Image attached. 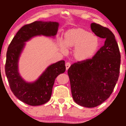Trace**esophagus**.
<instances>
[{
    "instance_id": "obj_1",
    "label": "esophagus",
    "mask_w": 126,
    "mask_h": 126,
    "mask_svg": "<svg viewBox=\"0 0 126 126\" xmlns=\"http://www.w3.org/2000/svg\"><path fill=\"white\" fill-rule=\"evenodd\" d=\"M70 65H71V64H70V63H66V64H65V66H66V70H68L69 68V67L70 66Z\"/></svg>"
}]
</instances>
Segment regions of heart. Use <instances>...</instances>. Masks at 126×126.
I'll return each instance as SVG.
<instances>
[{
    "mask_svg": "<svg viewBox=\"0 0 126 126\" xmlns=\"http://www.w3.org/2000/svg\"><path fill=\"white\" fill-rule=\"evenodd\" d=\"M99 46L98 38L85 29L78 27L68 30L64 34V40L59 42V47L63 53L67 47L73 48V55L77 61H82L92 57Z\"/></svg>",
    "mask_w": 126,
    "mask_h": 126,
    "instance_id": "1",
    "label": "heart"
}]
</instances>
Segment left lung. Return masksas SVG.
<instances>
[{"mask_svg": "<svg viewBox=\"0 0 126 126\" xmlns=\"http://www.w3.org/2000/svg\"><path fill=\"white\" fill-rule=\"evenodd\" d=\"M96 35L105 39L91 59L78 61L68 70L72 97L81 106H99L111 96L120 73V54L114 34L99 24L91 25Z\"/></svg>", "mask_w": 126, "mask_h": 126, "instance_id": "left-lung-1", "label": "left lung"}]
</instances>
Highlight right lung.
<instances>
[{"instance_id": "right-lung-1", "label": "right lung", "mask_w": 126, "mask_h": 126, "mask_svg": "<svg viewBox=\"0 0 126 126\" xmlns=\"http://www.w3.org/2000/svg\"><path fill=\"white\" fill-rule=\"evenodd\" d=\"M58 26V22L42 21L26 25L17 32L8 46L5 72L10 89L19 100L30 106H40L49 100L55 79L66 70L65 61L50 65L37 81L29 83L23 80L19 73V58L25 42L37 35L55 36Z\"/></svg>"}]
</instances>
